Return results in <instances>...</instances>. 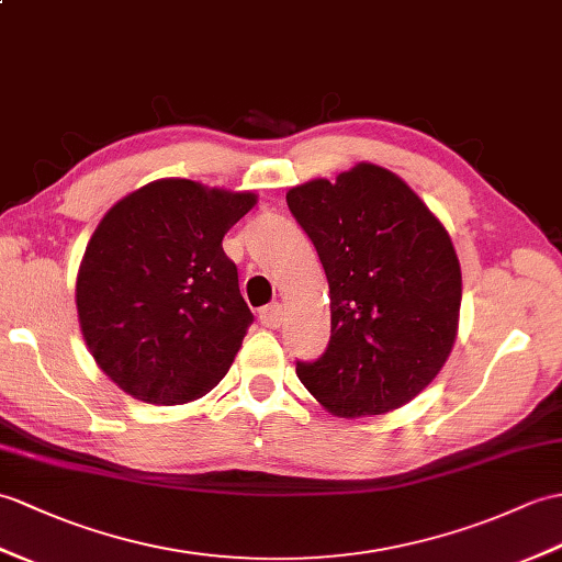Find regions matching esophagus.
Listing matches in <instances>:
<instances>
[{
    "label": "esophagus",
    "mask_w": 562,
    "mask_h": 562,
    "mask_svg": "<svg viewBox=\"0 0 562 562\" xmlns=\"http://www.w3.org/2000/svg\"><path fill=\"white\" fill-rule=\"evenodd\" d=\"M258 318H260V323L266 325V328H280V323H282V306H280V304L263 306V308L258 311Z\"/></svg>",
    "instance_id": "esophagus-1"
}]
</instances>
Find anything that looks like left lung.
<instances>
[{
    "mask_svg": "<svg viewBox=\"0 0 562 562\" xmlns=\"http://www.w3.org/2000/svg\"><path fill=\"white\" fill-rule=\"evenodd\" d=\"M330 286V342L296 375L325 409L355 419L414 400L458 337L462 270L448 229L385 167L286 191Z\"/></svg>",
    "mask_w": 562,
    "mask_h": 562,
    "instance_id": "1",
    "label": "left lung"
}]
</instances>
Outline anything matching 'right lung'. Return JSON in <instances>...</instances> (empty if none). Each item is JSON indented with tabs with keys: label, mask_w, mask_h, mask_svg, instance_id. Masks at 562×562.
Returning <instances> with one entry per match:
<instances>
[{
	"label": "right lung",
	"mask_w": 562,
	"mask_h": 562,
	"mask_svg": "<svg viewBox=\"0 0 562 562\" xmlns=\"http://www.w3.org/2000/svg\"><path fill=\"white\" fill-rule=\"evenodd\" d=\"M256 201L172 177L104 213L78 268L76 308L90 355L126 395L169 407L225 378L254 313L222 237Z\"/></svg>",
	"instance_id": "add662e5"
}]
</instances>
